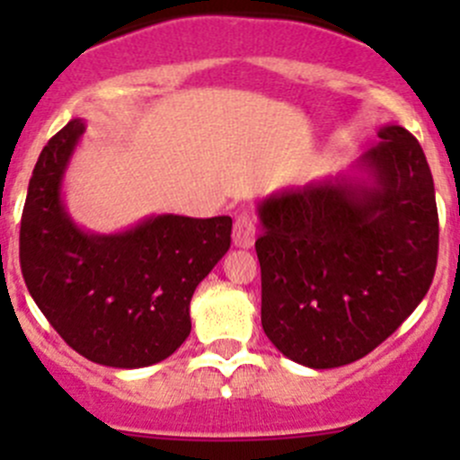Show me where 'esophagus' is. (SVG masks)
<instances>
[{"label":"esophagus","instance_id":"obj_1","mask_svg":"<svg viewBox=\"0 0 460 460\" xmlns=\"http://www.w3.org/2000/svg\"><path fill=\"white\" fill-rule=\"evenodd\" d=\"M256 243V220L249 213H240L234 222V244L238 249H252Z\"/></svg>","mask_w":460,"mask_h":460}]
</instances>
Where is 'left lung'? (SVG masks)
<instances>
[{
	"label": "left lung",
	"instance_id": "1",
	"mask_svg": "<svg viewBox=\"0 0 460 460\" xmlns=\"http://www.w3.org/2000/svg\"><path fill=\"white\" fill-rule=\"evenodd\" d=\"M347 173L258 204L262 329L312 369L349 365L392 336L428 294L438 256L434 180L398 124Z\"/></svg>",
	"mask_w": 460,
	"mask_h": 460
}]
</instances>
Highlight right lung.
I'll list each match as a JSON object with an SVG mask.
<instances>
[{"label":"right lung","instance_id":"obj_1","mask_svg":"<svg viewBox=\"0 0 460 460\" xmlns=\"http://www.w3.org/2000/svg\"><path fill=\"white\" fill-rule=\"evenodd\" d=\"M84 131L75 118L41 148L22 213V273L77 354L106 367H148L191 333L193 291L229 252L231 217L160 213L115 234L82 229L62 187Z\"/></svg>","mask_w":460,"mask_h":460}]
</instances>
